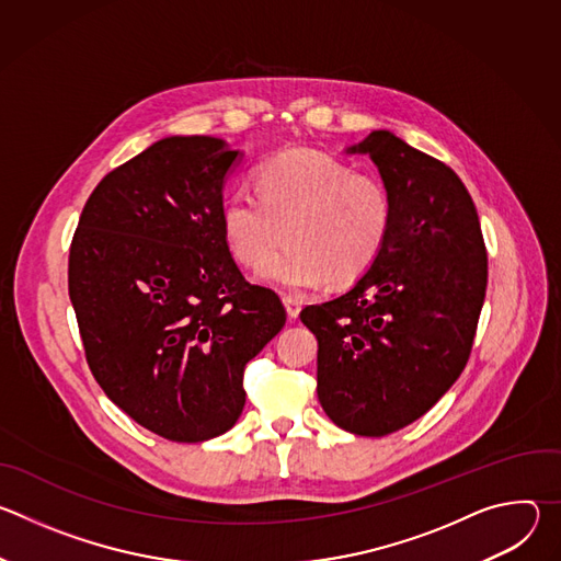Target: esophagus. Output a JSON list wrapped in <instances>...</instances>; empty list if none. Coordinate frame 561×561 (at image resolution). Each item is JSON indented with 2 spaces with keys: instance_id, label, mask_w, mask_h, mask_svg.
I'll return each mask as SVG.
<instances>
[{
  "instance_id": "esophagus-1",
  "label": "esophagus",
  "mask_w": 561,
  "mask_h": 561,
  "mask_svg": "<svg viewBox=\"0 0 561 561\" xmlns=\"http://www.w3.org/2000/svg\"><path fill=\"white\" fill-rule=\"evenodd\" d=\"M282 301H284V308H286L288 317H290V319H297V314H299V310H301V301L295 299V297H290V295L282 297Z\"/></svg>"
}]
</instances>
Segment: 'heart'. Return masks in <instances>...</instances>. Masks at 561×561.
<instances>
[{"instance_id": "1", "label": "heart", "mask_w": 561, "mask_h": 561, "mask_svg": "<svg viewBox=\"0 0 561 561\" xmlns=\"http://www.w3.org/2000/svg\"><path fill=\"white\" fill-rule=\"evenodd\" d=\"M255 188L257 195L237 191L224 199L221 230L232 257L251 271L264 266L287 230L289 247L262 271L279 290L353 284L390 239V191L335 157L308 148L277 152L257 167Z\"/></svg>"}]
</instances>
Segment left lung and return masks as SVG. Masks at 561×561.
<instances>
[{
    "label": "left lung",
    "instance_id": "obj_1",
    "mask_svg": "<svg viewBox=\"0 0 561 561\" xmlns=\"http://www.w3.org/2000/svg\"><path fill=\"white\" fill-rule=\"evenodd\" d=\"M346 152L368 154L390 191V239L348 293L299 317L317 337L319 404L340 428L381 437L428 413L461 375L489 260L453 169L390 130Z\"/></svg>",
    "mask_w": 561,
    "mask_h": 561
}]
</instances>
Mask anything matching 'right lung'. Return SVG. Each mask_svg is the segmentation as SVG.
<instances>
[{
    "mask_svg": "<svg viewBox=\"0 0 561 561\" xmlns=\"http://www.w3.org/2000/svg\"><path fill=\"white\" fill-rule=\"evenodd\" d=\"M239 159L208 135L159 139L98 184L72 234L68 295L91 373L171 442L234 426L247 364L286 324L224 239L221 191Z\"/></svg>",
    "mask_w": 561,
    "mask_h": 561,
    "instance_id": "1",
    "label": "right lung"
}]
</instances>
